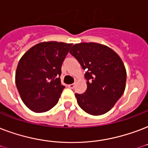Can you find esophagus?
Here are the masks:
<instances>
[{"label":"esophagus","mask_w":148,"mask_h":148,"mask_svg":"<svg viewBox=\"0 0 148 148\" xmlns=\"http://www.w3.org/2000/svg\"><path fill=\"white\" fill-rule=\"evenodd\" d=\"M74 86H75V84H68V88H71V89L74 88Z\"/></svg>","instance_id":"1"}]
</instances>
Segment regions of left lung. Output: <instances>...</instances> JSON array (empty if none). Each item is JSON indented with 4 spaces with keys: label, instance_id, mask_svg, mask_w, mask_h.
Here are the masks:
<instances>
[{
    "label": "left lung",
    "instance_id": "1",
    "mask_svg": "<svg viewBox=\"0 0 148 148\" xmlns=\"http://www.w3.org/2000/svg\"><path fill=\"white\" fill-rule=\"evenodd\" d=\"M70 53L86 71L87 90L75 94L77 104L87 113H106L123 95L127 71L119 55L109 47L95 42H81L72 47Z\"/></svg>",
    "mask_w": 148,
    "mask_h": 148
}]
</instances>
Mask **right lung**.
<instances>
[{
	"instance_id": "add662e5",
	"label": "right lung",
	"mask_w": 148,
	"mask_h": 148,
	"mask_svg": "<svg viewBox=\"0 0 148 148\" xmlns=\"http://www.w3.org/2000/svg\"><path fill=\"white\" fill-rule=\"evenodd\" d=\"M71 43L40 42L21 56L15 83L21 100L35 112L49 111L59 101L65 87L60 82L61 66Z\"/></svg>"
}]
</instances>
